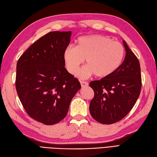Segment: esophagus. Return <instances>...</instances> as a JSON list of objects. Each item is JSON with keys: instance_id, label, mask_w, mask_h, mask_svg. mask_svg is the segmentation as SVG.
I'll use <instances>...</instances> for the list:
<instances>
[{"instance_id": "34e87169", "label": "esophagus", "mask_w": 157, "mask_h": 157, "mask_svg": "<svg viewBox=\"0 0 157 157\" xmlns=\"http://www.w3.org/2000/svg\"><path fill=\"white\" fill-rule=\"evenodd\" d=\"M81 85L82 87H85V86H88V82H85V81H81Z\"/></svg>"}]
</instances>
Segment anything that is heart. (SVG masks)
Listing matches in <instances>:
<instances>
[{"label": "heart", "instance_id": "obj_1", "mask_svg": "<svg viewBox=\"0 0 157 157\" xmlns=\"http://www.w3.org/2000/svg\"><path fill=\"white\" fill-rule=\"evenodd\" d=\"M124 54V48L118 41L101 35H89L79 37L76 46L66 48L64 60L68 71L75 75L85 59L87 65L77 73L78 77L85 79L95 75L103 78L120 67Z\"/></svg>", "mask_w": 157, "mask_h": 157}]
</instances>
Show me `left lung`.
Masks as SVG:
<instances>
[{"instance_id":"left-lung-1","label":"left lung","mask_w":157,"mask_h":157,"mask_svg":"<svg viewBox=\"0 0 157 157\" xmlns=\"http://www.w3.org/2000/svg\"><path fill=\"white\" fill-rule=\"evenodd\" d=\"M123 44L126 56L120 67L109 76L89 83L94 90L90 113L101 124H111L123 119L134 107L140 93V62L124 40Z\"/></svg>"}]
</instances>
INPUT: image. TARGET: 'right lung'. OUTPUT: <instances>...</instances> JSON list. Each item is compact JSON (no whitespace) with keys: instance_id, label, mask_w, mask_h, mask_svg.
Listing matches in <instances>:
<instances>
[{"instance_id":"obj_1","label":"right lung","mask_w":157,"mask_h":157,"mask_svg":"<svg viewBox=\"0 0 157 157\" xmlns=\"http://www.w3.org/2000/svg\"><path fill=\"white\" fill-rule=\"evenodd\" d=\"M71 31H51L21 56L15 86L24 109L39 122L53 125L67 116L71 100L81 88L65 68L64 52Z\"/></svg>"}]
</instances>
